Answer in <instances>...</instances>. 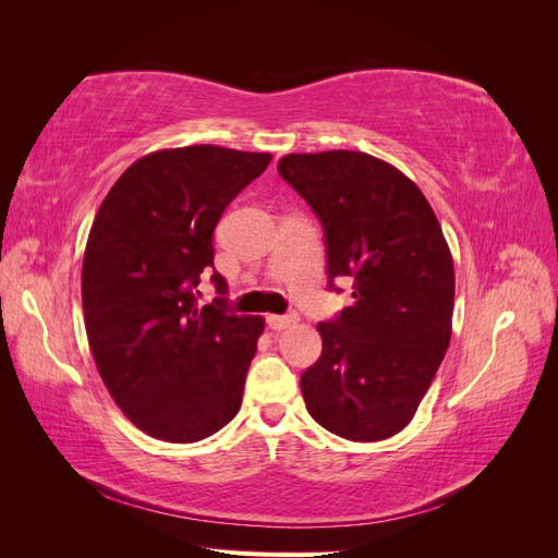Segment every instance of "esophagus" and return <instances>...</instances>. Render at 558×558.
Returning a JSON list of instances; mask_svg holds the SVG:
<instances>
[{
  "instance_id": "obj_1",
  "label": "esophagus",
  "mask_w": 558,
  "mask_h": 558,
  "mask_svg": "<svg viewBox=\"0 0 558 558\" xmlns=\"http://www.w3.org/2000/svg\"><path fill=\"white\" fill-rule=\"evenodd\" d=\"M295 320H298V316H295V314H283V316H279V314H269V316H267V326L272 328V330H283V328L293 326Z\"/></svg>"
}]
</instances>
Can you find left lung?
<instances>
[{
    "label": "left lung",
    "mask_w": 558,
    "mask_h": 558,
    "mask_svg": "<svg viewBox=\"0 0 558 558\" xmlns=\"http://www.w3.org/2000/svg\"><path fill=\"white\" fill-rule=\"evenodd\" d=\"M324 226L328 289L353 305L316 326L320 359L300 377L316 424L377 442L410 424L451 337L453 263L428 199L393 165L359 150L279 160Z\"/></svg>",
    "instance_id": "8db88e82"
}]
</instances>
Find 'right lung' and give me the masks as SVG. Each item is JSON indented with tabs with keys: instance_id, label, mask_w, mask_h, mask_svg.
Returning <instances> with one entry per match:
<instances>
[{
	"instance_id": "obj_1",
	"label": "right lung",
	"mask_w": 558,
	"mask_h": 558,
	"mask_svg": "<svg viewBox=\"0 0 558 558\" xmlns=\"http://www.w3.org/2000/svg\"><path fill=\"white\" fill-rule=\"evenodd\" d=\"M272 160L223 146L156 150L113 183L88 234L81 272L86 332L99 377L134 426L165 442H197L240 412L263 316L197 307L214 267V228Z\"/></svg>"
}]
</instances>
